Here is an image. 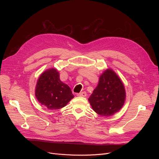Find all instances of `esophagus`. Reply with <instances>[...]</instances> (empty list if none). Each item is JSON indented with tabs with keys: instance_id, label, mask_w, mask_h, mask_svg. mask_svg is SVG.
I'll return each mask as SVG.
<instances>
[{
	"instance_id": "34e87169",
	"label": "esophagus",
	"mask_w": 159,
	"mask_h": 159,
	"mask_svg": "<svg viewBox=\"0 0 159 159\" xmlns=\"http://www.w3.org/2000/svg\"><path fill=\"white\" fill-rule=\"evenodd\" d=\"M77 95L79 96V97H86V91H82V92L77 93Z\"/></svg>"
}]
</instances>
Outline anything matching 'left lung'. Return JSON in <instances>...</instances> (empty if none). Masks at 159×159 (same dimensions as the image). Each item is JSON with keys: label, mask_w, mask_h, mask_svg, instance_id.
I'll list each match as a JSON object with an SVG mask.
<instances>
[{"label": "left lung", "mask_w": 159, "mask_h": 159, "mask_svg": "<svg viewBox=\"0 0 159 159\" xmlns=\"http://www.w3.org/2000/svg\"><path fill=\"white\" fill-rule=\"evenodd\" d=\"M125 98L123 83L113 70L108 69L101 75L97 88L88 100L97 114L109 116L121 109Z\"/></svg>", "instance_id": "8db88e82"}]
</instances>
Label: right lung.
<instances>
[{"mask_svg": "<svg viewBox=\"0 0 159 159\" xmlns=\"http://www.w3.org/2000/svg\"><path fill=\"white\" fill-rule=\"evenodd\" d=\"M35 96L49 110L61 109L74 97L70 88L60 80L59 73L54 68L42 73L37 81Z\"/></svg>", "mask_w": 159, "mask_h": 159, "instance_id": "right-lung-1", "label": "right lung"}]
</instances>
